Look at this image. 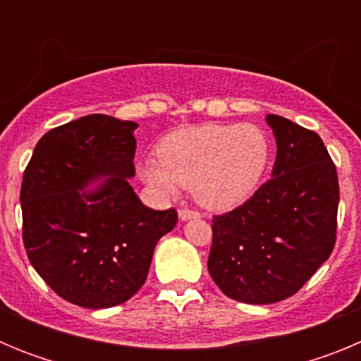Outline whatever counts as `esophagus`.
I'll list each match as a JSON object with an SVG mask.
<instances>
[{
  "instance_id": "1",
  "label": "esophagus",
  "mask_w": 361,
  "mask_h": 361,
  "mask_svg": "<svg viewBox=\"0 0 361 361\" xmlns=\"http://www.w3.org/2000/svg\"><path fill=\"white\" fill-rule=\"evenodd\" d=\"M199 213L193 212V209H180V212H178V219L184 220V222L190 219H199Z\"/></svg>"
}]
</instances>
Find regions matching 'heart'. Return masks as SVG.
<instances>
[{"label":"heart","instance_id":"1","mask_svg":"<svg viewBox=\"0 0 361 361\" xmlns=\"http://www.w3.org/2000/svg\"><path fill=\"white\" fill-rule=\"evenodd\" d=\"M159 161L141 168V178L159 195H175L183 184L191 186L202 206L226 212L257 190L269 142L255 124H199L166 137Z\"/></svg>","mask_w":361,"mask_h":361}]
</instances>
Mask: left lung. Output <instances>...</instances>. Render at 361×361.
Segmentation results:
<instances>
[{
    "label": "left lung",
    "mask_w": 361,
    "mask_h": 361,
    "mask_svg": "<svg viewBox=\"0 0 361 361\" xmlns=\"http://www.w3.org/2000/svg\"><path fill=\"white\" fill-rule=\"evenodd\" d=\"M276 141L267 183L233 212L213 216L212 279L229 298L275 304L295 295L333 253L338 175L320 135L266 116Z\"/></svg>",
    "instance_id": "obj_1"
}]
</instances>
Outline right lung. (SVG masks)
Here are the masks:
<instances>
[{
    "instance_id": "right-lung-1",
    "label": "right lung",
    "mask_w": 361,
    "mask_h": 361,
    "mask_svg": "<svg viewBox=\"0 0 361 361\" xmlns=\"http://www.w3.org/2000/svg\"><path fill=\"white\" fill-rule=\"evenodd\" d=\"M137 126L103 114L70 121L41 137L25 170L19 200L28 260L79 307L132 298L159 238L177 224L175 209L148 208L130 186Z\"/></svg>"
}]
</instances>
